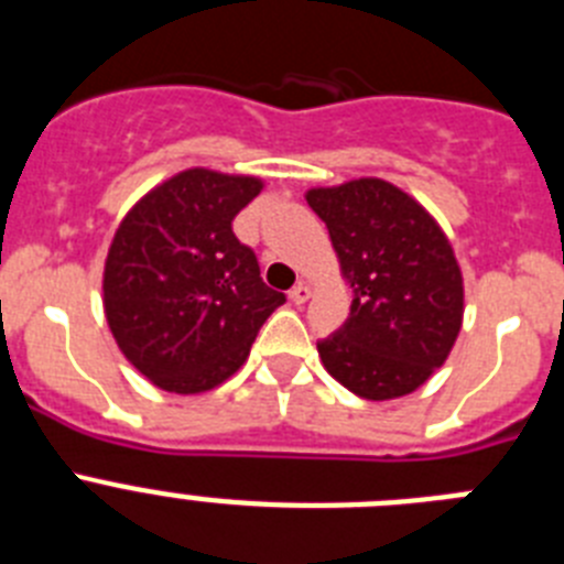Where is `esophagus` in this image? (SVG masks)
Returning <instances> with one entry per match:
<instances>
[{
	"mask_svg": "<svg viewBox=\"0 0 564 564\" xmlns=\"http://www.w3.org/2000/svg\"><path fill=\"white\" fill-rule=\"evenodd\" d=\"M307 299H311V285L299 282V285L291 291V302H293V305H305Z\"/></svg>",
	"mask_w": 564,
	"mask_h": 564,
	"instance_id": "obj_1",
	"label": "esophagus"
}]
</instances>
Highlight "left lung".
<instances>
[{
  "mask_svg": "<svg viewBox=\"0 0 564 564\" xmlns=\"http://www.w3.org/2000/svg\"><path fill=\"white\" fill-rule=\"evenodd\" d=\"M352 288L350 316L316 341L336 381L370 401L417 390L446 361L463 322L449 239L410 194L378 177L307 192Z\"/></svg>",
  "mask_w": 564,
  "mask_h": 564,
  "instance_id": "1",
  "label": "left lung"
}]
</instances>
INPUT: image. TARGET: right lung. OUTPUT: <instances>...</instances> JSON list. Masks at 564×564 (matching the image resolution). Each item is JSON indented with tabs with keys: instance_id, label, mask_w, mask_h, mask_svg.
I'll use <instances>...</instances> for the list:
<instances>
[{
	"instance_id": "obj_1",
	"label": "right lung",
	"mask_w": 564,
	"mask_h": 564,
	"mask_svg": "<svg viewBox=\"0 0 564 564\" xmlns=\"http://www.w3.org/2000/svg\"><path fill=\"white\" fill-rule=\"evenodd\" d=\"M257 177L188 169L123 217L104 268V311L123 356L166 392H206L242 367L285 293L259 276L231 223Z\"/></svg>"
}]
</instances>
